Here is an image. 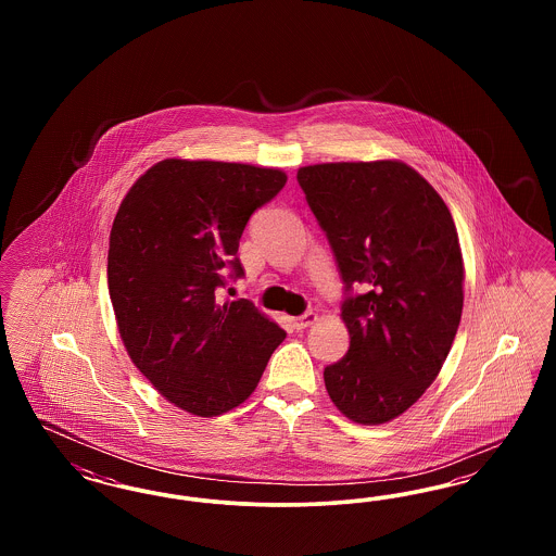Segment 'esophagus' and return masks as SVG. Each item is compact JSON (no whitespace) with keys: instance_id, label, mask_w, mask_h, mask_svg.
Returning <instances> with one entry per match:
<instances>
[{"instance_id":"1","label":"esophagus","mask_w":556,"mask_h":556,"mask_svg":"<svg viewBox=\"0 0 556 556\" xmlns=\"http://www.w3.org/2000/svg\"><path fill=\"white\" fill-rule=\"evenodd\" d=\"M318 317L317 313H304L302 317L291 318V325H293V329H298V331H302V329H306V327H311V325H315L317 323Z\"/></svg>"}]
</instances>
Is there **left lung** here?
Instances as JSON below:
<instances>
[{
	"instance_id": "obj_1",
	"label": "left lung",
	"mask_w": 556,
	"mask_h": 556,
	"mask_svg": "<svg viewBox=\"0 0 556 556\" xmlns=\"http://www.w3.org/2000/svg\"><path fill=\"white\" fill-rule=\"evenodd\" d=\"M298 184L345 286L350 348L325 367V388L348 419L388 424L433 383L460 323L465 268L452 214L400 160L313 164Z\"/></svg>"
}]
</instances>
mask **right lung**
<instances>
[{
  "label": "right lung",
  "mask_w": 556,
  "mask_h": 556,
  "mask_svg": "<svg viewBox=\"0 0 556 556\" xmlns=\"http://www.w3.org/2000/svg\"><path fill=\"white\" fill-rule=\"evenodd\" d=\"M288 181L279 168L166 159L121 202L108 290L135 367L162 396L216 417L250 396L286 331L250 300L216 302L241 277L238 248L254 211Z\"/></svg>",
  "instance_id": "obj_1"
}]
</instances>
